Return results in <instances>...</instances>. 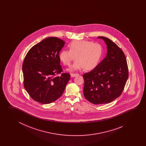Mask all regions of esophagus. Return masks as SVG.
Instances as JSON below:
<instances>
[{"label": "esophagus", "instance_id": "34e87169", "mask_svg": "<svg viewBox=\"0 0 146 146\" xmlns=\"http://www.w3.org/2000/svg\"><path fill=\"white\" fill-rule=\"evenodd\" d=\"M70 75H71V77H74L78 76V74H71Z\"/></svg>", "mask_w": 146, "mask_h": 146}]
</instances>
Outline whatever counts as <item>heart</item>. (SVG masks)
<instances>
[{
	"label": "heart",
	"instance_id": "b5f03b06",
	"mask_svg": "<svg viewBox=\"0 0 146 146\" xmlns=\"http://www.w3.org/2000/svg\"><path fill=\"white\" fill-rule=\"evenodd\" d=\"M69 50H63L59 54V59L64 65L70 66L76 57L77 59L72 70L95 68L102 57L103 48L99 43L87 40H74L68 45Z\"/></svg>",
	"mask_w": 146,
	"mask_h": 146
}]
</instances>
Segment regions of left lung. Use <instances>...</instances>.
<instances>
[{"instance_id":"8db88e82","label":"left lung","mask_w":146,"mask_h":146,"mask_svg":"<svg viewBox=\"0 0 146 146\" xmlns=\"http://www.w3.org/2000/svg\"><path fill=\"white\" fill-rule=\"evenodd\" d=\"M107 45L106 56L88 73L83 74L85 98L94 104L110 103L121 96L128 77L127 60L123 50L108 38L98 37Z\"/></svg>"}]
</instances>
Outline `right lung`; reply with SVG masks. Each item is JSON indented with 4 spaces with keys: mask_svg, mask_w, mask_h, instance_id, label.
Segmentation results:
<instances>
[{
    "mask_svg": "<svg viewBox=\"0 0 146 146\" xmlns=\"http://www.w3.org/2000/svg\"><path fill=\"white\" fill-rule=\"evenodd\" d=\"M65 42L47 37L28 51L22 65L25 89L32 99L46 104L55 101L64 92L70 74L62 73L59 54ZM61 74L60 76L57 74Z\"/></svg>",
    "mask_w": 146,
    "mask_h": 146,
    "instance_id": "1",
    "label": "right lung"
}]
</instances>
